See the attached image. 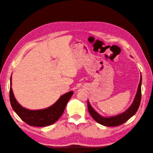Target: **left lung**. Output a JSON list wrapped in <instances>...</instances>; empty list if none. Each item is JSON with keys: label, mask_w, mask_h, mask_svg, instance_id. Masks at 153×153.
Returning <instances> with one entry per match:
<instances>
[{"label": "left lung", "mask_w": 153, "mask_h": 153, "mask_svg": "<svg viewBox=\"0 0 153 153\" xmlns=\"http://www.w3.org/2000/svg\"><path fill=\"white\" fill-rule=\"evenodd\" d=\"M141 81L142 77L141 75L140 82H139L137 92V94H136L134 101L133 102L131 106L129 107L126 112L121 114L114 117L104 118V117L100 116L98 113L95 112V110H94L91 107V106L90 105L89 102H87V108H88V111L91 116L93 117V118L97 122H98L100 124L105 126H118L123 124V123L128 121L131 117H132L136 112H137L139 105H140L141 99Z\"/></svg>", "instance_id": "left-lung-1"}]
</instances>
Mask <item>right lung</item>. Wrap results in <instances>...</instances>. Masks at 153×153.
Here are the masks:
<instances>
[{
    "instance_id": "right-lung-1",
    "label": "right lung",
    "mask_w": 153,
    "mask_h": 153,
    "mask_svg": "<svg viewBox=\"0 0 153 153\" xmlns=\"http://www.w3.org/2000/svg\"><path fill=\"white\" fill-rule=\"evenodd\" d=\"M10 78V85H12ZM72 91H70L58 99L53 106L44 110H27L19 105L16 100L12 92V87H10V101L13 110L18 116L27 124L31 126L44 127L53 124L62 114L68 100L73 95Z\"/></svg>"
}]
</instances>
